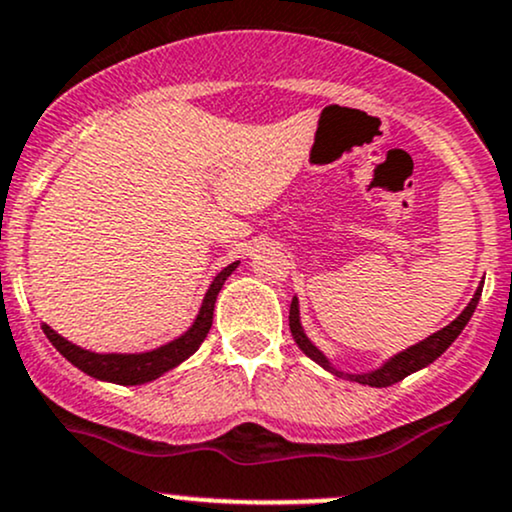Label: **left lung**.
Segmentation results:
<instances>
[{
	"label": "left lung",
	"instance_id": "1",
	"mask_svg": "<svg viewBox=\"0 0 512 512\" xmlns=\"http://www.w3.org/2000/svg\"><path fill=\"white\" fill-rule=\"evenodd\" d=\"M479 299H481V286L476 289L474 299L469 301V306H466L464 311L452 320V323L445 325L442 330H437V333H432L430 338H425L423 342H418V345H413V347H408V350L393 355L389 362L384 364V367L374 369V372H369V374H342V372H338V369L330 367V362L325 359L323 352H320L318 347L306 338V333H303L301 320H299V299H296V296H294V301H291V308H289V328H291V335H294L296 345L301 347L303 355L311 357L313 362L320 364V367H325L328 372H333L335 376H347V379L357 381V384L376 386V389H381V386L398 384V381L406 379L408 374L418 372V369L428 367V364L435 362V359L440 357L442 352H445L447 347L459 338V333L464 330V325L469 323L471 316H474L476 303H479Z\"/></svg>",
	"mask_w": 512,
	"mask_h": 512
}]
</instances>
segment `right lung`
I'll return each instance as SVG.
<instances>
[{
	"mask_svg": "<svg viewBox=\"0 0 512 512\" xmlns=\"http://www.w3.org/2000/svg\"><path fill=\"white\" fill-rule=\"evenodd\" d=\"M235 267H238V262H233V265H228L226 269H221V272L216 274L209 291H206L204 303H201L199 316H196L194 325L182 335V338L167 342V345L157 347V350L143 352V355H97V352L82 350V347L67 342L63 335L55 333V330L46 323H43V333H46V338L53 342L55 350H58L67 362H72L77 369H82L84 374L101 381H114V384L123 386L145 384V381H153L157 376L170 372V369L182 364L184 359L192 357L194 352L199 350V345L206 340V335H209L211 330L213 306H216L218 291H221L223 282L233 274Z\"/></svg>",
	"mask_w": 512,
	"mask_h": 512,
	"instance_id": "right-lung-1",
	"label": "right lung"
}]
</instances>
